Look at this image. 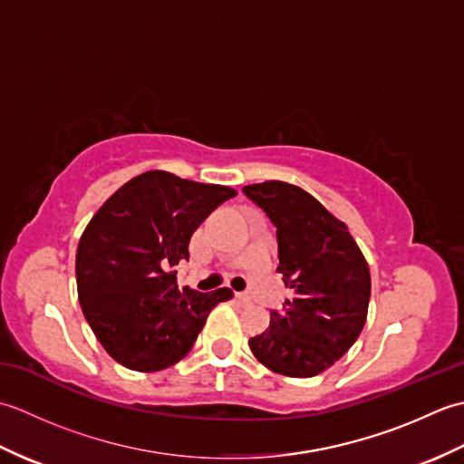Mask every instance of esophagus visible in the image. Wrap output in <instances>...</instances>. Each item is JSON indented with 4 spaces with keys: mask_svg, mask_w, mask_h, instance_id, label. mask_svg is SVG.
<instances>
[{
    "mask_svg": "<svg viewBox=\"0 0 464 464\" xmlns=\"http://www.w3.org/2000/svg\"><path fill=\"white\" fill-rule=\"evenodd\" d=\"M235 299H237L243 304H249L251 303V297H249V295H245V293H237V295H235Z\"/></svg>",
    "mask_w": 464,
    "mask_h": 464,
    "instance_id": "obj_1",
    "label": "esophagus"
}]
</instances>
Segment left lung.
I'll return each instance as SVG.
<instances>
[{"label": "left lung", "instance_id": "obj_1", "mask_svg": "<svg viewBox=\"0 0 464 464\" xmlns=\"http://www.w3.org/2000/svg\"><path fill=\"white\" fill-rule=\"evenodd\" d=\"M243 193L277 227V271L293 293L249 347L273 372L314 377L359 339L371 299L369 265L347 225L301 187L265 181Z\"/></svg>", "mask_w": 464, "mask_h": 464}]
</instances>
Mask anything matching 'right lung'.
Returning <instances> with one entry per match:
<instances>
[{
    "mask_svg": "<svg viewBox=\"0 0 464 464\" xmlns=\"http://www.w3.org/2000/svg\"><path fill=\"white\" fill-rule=\"evenodd\" d=\"M237 191L147 171L120 187L77 245V295L103 349L123 367L153 372L191 351L217 303L231 289L177 287L175 265L207 215Z\"/></svg>",
    "mask_w": 464,
    "mask_h": 464,
    "instance_id": "add662e5",
    "label": "right lung"
}]
</instances>
